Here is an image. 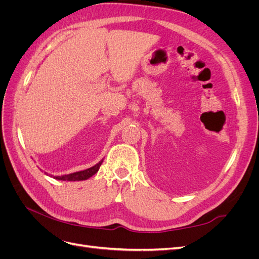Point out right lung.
<instances>
[{"label":"right lung","instance_id":"right-lung-1","mask_svg":"<svg viewBox=\"0 0 259 259\" xmlns=\"http://www.w3.org/2000/svg\"><path fill=\"white\" fill-rule=\"evenodd\" d=\"M104 160L99 161L96 165H94L88 169H84V170H80V171H75V173H71V174H68V175H61V176H53L55 179H58V180H67V182H79V180H85V179H89L90 177H92L93 175H95L101 163H103Z\"/></svg>","mask_w":259,"mask_h":259}]
</instances>
